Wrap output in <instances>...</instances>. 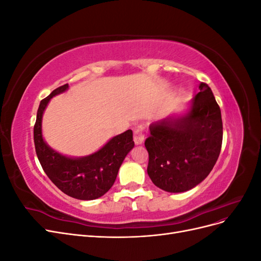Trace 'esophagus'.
<instances>
[{
    "label": "esophagus",
    "instance_id": "obj_1",
    "mask_svg": "<svg viewBox=\"0 0 261 261\" xmlns=\"http://www.w3.org/2000/svg\"><path fill=\"white\" fill-rule=\"evenodd\" d=\"M145 139V134L143 127H137L134 130V141H135L136 145H141L144 143Z\"/></svg>",
    "mask_w": 261,
    "mask_h": 261
}]
</instances>
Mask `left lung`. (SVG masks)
I'll return each instance as SVG.
<instances>
[{
  "mask_svg": "<svg viewBox=\"0 0 261 261\" xmlns=\"http://www.w3.org/2000/svg\"><path fill=\"white\" fill-rule=\"evenodd\" d=\"M189 111L150 125L145 146L152 183L169 193H183L206 178L222 146L221 110L210 87L200 83Z\"/></svg>",
  "mask_w": 261,
  "mask_h": 261,
  "instance_id": "obj_1",
  "label": "left lung"
}]
</instances>
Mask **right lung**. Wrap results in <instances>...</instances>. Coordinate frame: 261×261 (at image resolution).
Instances as JSON below:
<instances>
[{
    "mask_svg": "<svg viewBox=\"0 0 261 261\" xmlns=\"http://www.w3.org/2000/svg\"><path fill=\"white\" fill-rule=\"evenodd\" d=\"M68 89L65 84L41 100L34 127L36 153L43 171L61 191L81 200H93L103 196L114 184L118 169L134 148L133 132L126 130L110 139L97 152L83 158H68L55 151L42 137V115L54 96Z\"/></svg>",
    "mask_w": 261,
    "mask_h": 261,
    "instance_id": "obj_1",
    "label": "right lung"
}]
</instances>
